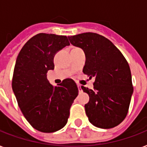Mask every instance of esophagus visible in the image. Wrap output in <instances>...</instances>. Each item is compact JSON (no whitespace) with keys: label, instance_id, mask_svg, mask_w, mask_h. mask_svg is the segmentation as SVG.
Masks as SVG:
<instances>
[{"label":"esophagus","instance_id":"34e87169","mask_svg":"<svg viewBox=\"0 0 147 147\" xmlns=\"http://www.w3.org/2000/svg\"><path fill=\"white\" fill-rule=\"evenodd\" d=\"M78 92H82V88H81L80 85H78Z\"/></svg>","mask_w":147,"mask_h":147}]
</instances>
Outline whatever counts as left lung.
Wrapping results in <instances>:
<instances>
[{
    "mask_svg": "<svg viewBox=\"0 0 147 147\" xmlns=\"http://www.w3.org/2000/svg\"><path fill=\"white\" fill-rule=\"evenodd\" d=\"M69 40L85 52L84 74L95 78L94 89L82 87L89 95L85 108L90 123L103 129L116 127L127 116L134 92L128 62L109 40L98 33H81Z\"/></svg>",
    "mask_w": 147,
    "mask_h": 147,
    "instance_id": "obj_1",
    "label": "left lung"
}]
</instances>
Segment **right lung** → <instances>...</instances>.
Segmentation results:
<instances>
[{
	"label": "right lung",
	"mask_w": 147,
	"mask_h": 147,
	"mask_svg": "<svg viewBox=\"0 0 147 147\" xmlns=\"http://www.w3.org/2000/svg\"><path fill=\"white\" fill-rule=\"evenodd\" d=\"M70 45L65 36L39 33L25 43L17 56L12 88L22 113L34 129L53 133L66 124L78 96L76 82L66 78L58 86L47 80L57 52Z\"/></svg>",
	"instance_id": "right-lung-1"
}]
</instances>
